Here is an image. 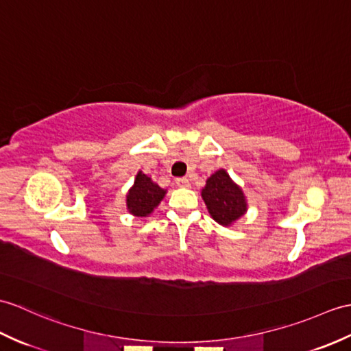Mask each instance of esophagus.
Wrapping results in <instances>:
<instances>
[{
	"instance_id": "1",
	"label": "esophagus",
	"mask_w": 351,
	"mask_h": 351,
	"mask_svg": "<svg viewBox=\"0 0 351 351\" xmlns=\"http://www.w3.org/2000/svg\"><path fill=\"white\" fill-rule=\"evenodd\" d=\"M176 185L178 186H190V179L189 178H178Z\"/></svg>"
}]
</instances>
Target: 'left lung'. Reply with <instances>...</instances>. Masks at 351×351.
Wrapping results in <instances>:
<instances>
[{
  "label": "left lung",
  "mask_w": 351,
  "mask_h": 351,
  "mask_svg": "<svg viewBox=\"0 0 351 351\" xmlns=\"http://www.w3.org/2000/svg\"><path fill=\"white\" fill-rule=\"evenodd\" d=\"M202 197L210 217L223 226L232 224L247 210L242 190L223 169L208 179L205 189L202 190Z\"/></svg>",
  "instance_id": "1"
}]
</instances>
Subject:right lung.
Listing matches in <instances>:
<instances>
[{"instance_id":"add662e5","label":"right lung","mask_w":351,"mask_h":351,"mask_svg":"<svg viewBox=\"0 0 351 351\" xmlns=\"http://www.w3.org/2000/svg\"><path fill=\"white\" fill-rule=\"evenodd\" d=\"M166 191L151 181L149 176L138 172L133 189L127 195V208L137 217L149 215L165 197Z\"/></svg>"}]
</instances>
